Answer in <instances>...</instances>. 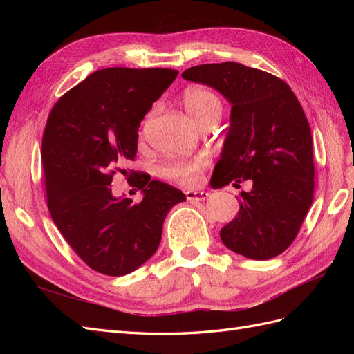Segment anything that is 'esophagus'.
Returning <instances> with one entry per match:
<instances>
[{
    "label": "esophagus",
    "mask_w": 354,
    "mask_h": 354,
    "mask_svg": "<svg viewBox=\"0 0 354 354\" xmlns=\"http://www.w3.org/2000/svg\"><path fill=\"white\" fill-rule=\"evenodd\" d=\"M208 196H209V194L205 190H187L186 192L187 201H205Z\"/></svg>",
    "instance_id": "34e87169"
}]
</instances>
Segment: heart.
Wrapping results in <instances>:
<instances>
[{
    "mask_svg": "<svg viewBox=\"0 0 354 354\" xmlns=\"http://www.w3.org/2000/svg\"><path fill=\"white\" fill-rule=\"evenodd\" d=\"M183 104L192 120L198 125L207 121H218L223 111L218 95L203 87L187 88L183 94ZM203 165H205V160L201 158L192 160H173L162 168V174L181 185H195L201 178Z\"/></svg>",
    "mask_w": 354,
    "mask_h": 354,
    "instance_id": "1",
    "label": "heart"
}]
</instances>
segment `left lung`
<instances>
[{
    "instance_id": "8db88e82",
    "label": "left lung",
    "mask_w": 354,
    "mask_h": 354,
    "mask_svg": "<svg viewBox=\"0 0 354 354\" xmlns=\"http://www.w3.org/2000/svg\"><path fill=\"white\" fill-rule=\"evenodd\" d=\"M181 77L217 90L232 106L212 189L252 183L241 192L238 216L220 230L223 243L246 259H273L292 243L313 202V143L301 104L282 80L236 62L194 66Z\"/></svg>"
}]
</instances>
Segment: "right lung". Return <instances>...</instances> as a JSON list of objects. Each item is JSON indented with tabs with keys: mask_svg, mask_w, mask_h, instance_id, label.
I'll return each instance as SVG.
<instances>
[{
	"mask_svg": "<svg viewBox=\"0 0 354 354\" xmlns=\"http://www.w3.org/2000/svg\"><path fill=\"white\" fill-rule=\"evenodd\" d=\"M174 69L106 68L88 75L51 109L42 167L53 221L93 270L134 272L156 252L168 211L181 190L151 176L134 177L143 199L116 198L112 177L137 152L138 127L177 78ZM133 177V176H131Z\"/></svg>",
	"mask_w": 354,
	"mask_h": 354,
	"instance_id": "1",
	"label": "right lung"
}]
</instances>
